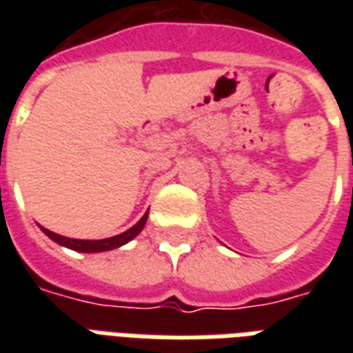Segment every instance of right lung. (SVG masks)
<instances>
[{"mask_svg": "<svg viewBox=\"0 0 353 353\" xmlns=\"http://www.w3.org/2000/svg\"><path fill=\"white\" fill-rule=\"evenodd\" d=\"M149 214V212H147ZM147 214L139 219L132 229H128L126 232L123 234H117V236H111V238H103V240H75V238H65V236H60L57 232H52L49 229H43V232L50 238V240H54L57 244L60 245H65V248H70L73 252H83V253H98V252H108V250H115V248H121L124 245L126 242H130L132 238L138 236L141 229L145 227V221H147Z\"/></svg>", "mask_w": 353, "mask_h": 353, "instance_id": "add662e5", "label": "right lung"}]
</instances>
